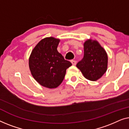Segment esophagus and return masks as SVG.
<instances>
[{"label":"esophagus","instance_id":"esophagus-1","mask_svg":"<svg viewBox=\"0 0 129 129\" xmlns=\"http://www.w3.org/2000/svg\"><path fill=\"white\" fill-rule=\"evenodd\" d=\"M71 62L72 64L73 65H75L76 64H77V62H76V61H75V60H71Z\"/></svg>","mask_w":129,"mask_h":129}]
</instances>
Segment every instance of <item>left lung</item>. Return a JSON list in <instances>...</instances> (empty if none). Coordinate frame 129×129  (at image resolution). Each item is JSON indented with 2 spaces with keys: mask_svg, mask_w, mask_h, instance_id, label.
Listing matches in <instances>:
<instances>
[{
  "mask_svg": "<svg viewBox=\"0 0 129 129\" xmlns=\"http://www.w3.org/2000/svg\"><path fill=\"white\" fill-rule=\"evenodd\" d=\"M108 66V55L105 50L96 41L90 40L84 43V55L77 63L85 78L95 81L105 73Z\"/></svg>",
  "mask_w": 129,
  "mask_h": 129,
  "instance_id": "1",
  "label": "left lung"
}]
</instances>
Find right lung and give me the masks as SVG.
Returning <instances> with one entry per match:
<instances>
[{
  "label": "right lung",
  "mask_w": 129,
  "mask_h": 129,
  "mask_svg": "<svg viewBox=\"0 0 129 129\" xmlns=\"http://www.w3.org/2000/svg\"><path fill=\"white\" fill-rule=\"evenodd\" d=\"M59 40L47 37L41 40L32 51L29 67L34 78L48 88L58 86L64 80L71 62L65 60L57 51Z\"/></svg>",
  "instance_id": "add662e5"
}]
</instances>
